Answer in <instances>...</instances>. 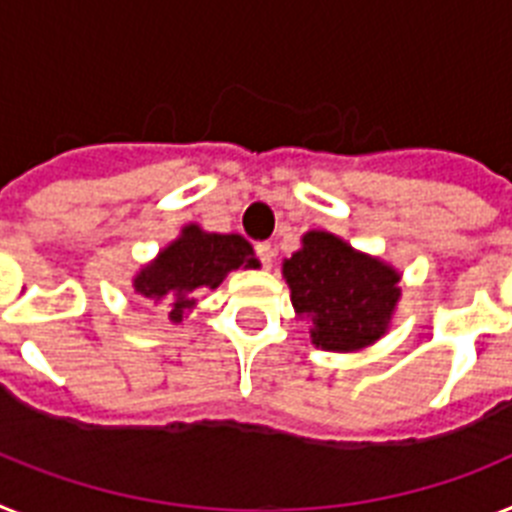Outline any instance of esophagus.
<instances>
[{
	"label": "esophagus",
	"mask_w": 512,
	"mask_h": 512,
	"mask_svg": "<svg viewBox=\"0 0 512 512\" xmlns=\"http://www.w3.org/2000/svg\"><path fill=\"white\" fill-rule=\"evenodd\" d=\"M256 256H259V261L264 264V269H272L274 248L269 246V243H259V246H256Z\"/></svg>",
	"instance_id": "34e87169"
}]
</instances>
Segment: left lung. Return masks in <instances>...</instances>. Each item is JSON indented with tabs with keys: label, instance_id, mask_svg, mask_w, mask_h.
<instances>
[{
	"label": "left lung",
	"instance_id": "obj_1",
	"mask_svg": "<svg viewBox=\"0 0 512 512\" xmlns=\"http://www.w3.org/2000/svg\"><path fill=\"white\" fill-rule=\"evenodd\" d=\"M282 277L316 348L356 353L390 332L403 274L335 232L308 230L282 261Z\"/></svg>",
	"mask_w": 512,
	"mask_h": 512
}]
</instances>
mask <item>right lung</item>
Wrapping results in <instances>:
<instances>
[{
    "label": "right lung",
    "instance_id": "1",
    "mask_svg": "<svg viewBox=\"0 0 512 512\" xmlns=\"http://www.w3.org/2000/svg\"><path fill=\"white\" fill-rule=\"evenodd\" d=\"M251 243L238 232H206L190 222L149 264L133 274L135 293L151 303H167L170 322L183 324L198 306V295L217 290L235 269H259Z\"/></svg>",
    "mask_w": 512,
    "mask_h": 512
}]
</instances>
